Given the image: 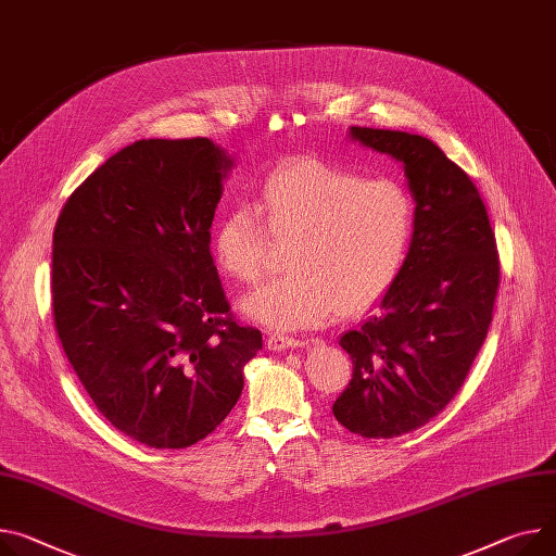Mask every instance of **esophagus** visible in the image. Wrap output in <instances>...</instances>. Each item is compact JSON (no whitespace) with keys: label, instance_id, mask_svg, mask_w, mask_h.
I'll return each instance as SVG.
<instances>
[{"label":"esophagus","instance_id":"34e87169","mask_svg":"<svg viewBox=\"0 0 556 556\" xmlns=\"http://www.w3.org/2000/svg\"><path fill=\"white\" fill-rule=\"evenodd\" d=\"M305 343L303 340L298 338H291V336H280V333H271L267 338V348L274 350V352H282V350H289V348H303Z\"/></svg>","mask_w":556,"mask_h":556}]
</instances>
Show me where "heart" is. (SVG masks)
I'll list each match as a JSON object with an SVG mask.
<instances>
[{"label":"heart","mask_w":556,"mask_h":556,"mask_svg":"<svg viewBox=\"0 0 556 556\" xmlns=\"http://www.w3.org/2000/svg\"><path fill=\"white\" fill-rule=\"evenodd\" d=\"M255 210L227 211L213 236L218 265L242 282L263 276L271 236L293 240L291 271L242 301V312L274 331L318 327L343 307L363 312L405 269L416 204L396 178H365L316 157L280 164L263 180Z\"/></svg>","instance_id":"1"}]
</instances>
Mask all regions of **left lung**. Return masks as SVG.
<instances>
[{"label": "left lung", "instance_id": "left-lung-1", "mask_svg": "<svg viewBox=\"0 0 556 556\" xmlns=\"http://www.w3.org/2000/svg\"><path fill=\"white\" fill-rule=\"evenodd\" d=\"M350 138L403 164L416 231L394 287L340 336L354 374L331 412L354 434L394 439L460 390L492 323L501 267L475 182L432 140L367 126H352Z\"/></svg>", "mask_w": 556, "mask_h": 556}]
</instances>
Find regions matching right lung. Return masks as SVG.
Instances as JSON below:
<instances>
[{"label":"right lung","mask_w":556,"mask_h":556,"mask_svg":"<svg viewBox=\"0 0 556 556\" xmlns=\"http://www.w3.org/2000/svg\"><path fill=\"white\" fill-rule=\"evenodd\" d=\"M233 160L208 138L138 140L66 200L53 233L60 343L102 416L155 450L227 418L263 333L242 327L211 255Z\"/></svg>","instance_id":"add662e5"}]
</instances>
